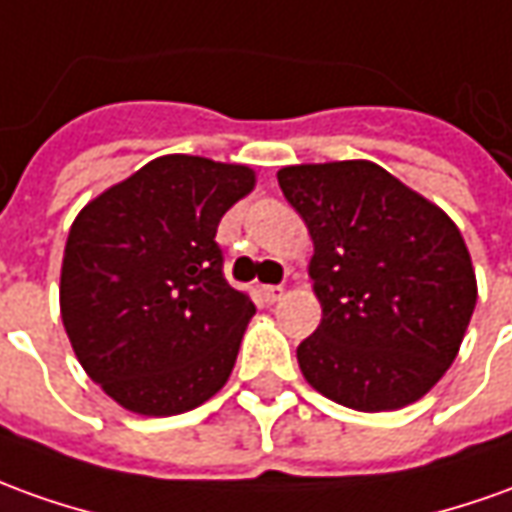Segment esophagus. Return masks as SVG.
I'll use <instances>...</instances> for the list:
<instances>
[{
    "label": "esophagus",
    "instance_id": "34e87169",
    "mask_svg": "<svg viewBox=\"0 0 512 512\" xmlns=\"http://www.w3.org/2000/svg\"><path fill=\"white\" fill-rule=\"evenodd\" d=\"M262 295L267 303H276L284 298V287H273V284H267V287H262Z\"/></svg>",
    "mask_w": 512,
    "mask_h": 512
}]
</instances>
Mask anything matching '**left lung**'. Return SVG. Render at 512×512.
I'll return each mask as SVG.
<instances>
[{
  "label": "left lung",
  "mask_w": 512,
  "mask_h": 512,
  "mask_svg": "<svg viewBox=\"0 0 512 512\" xmlns=\"http://www.w3.org/2000/svg\"><path fill=\"white\" fill-rule=\"evenodd\" d=\"M309 228L312 290L323 317L298 345L320 396L359 412L424 398L460 351L477 276L460 228L373 161L278 169Z\"/></svg>",
  "instance_id": "8db88e82"
}]
</instances>
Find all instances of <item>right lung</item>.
Masks as SVG:
<instances>
[{
	"label": "right lung",
	"mask_w": 512,
	"mask_h": 512,
	"mask_svg": "<svg viewBox=\"0 0 512 512\" xmlns=\"http://www.w3.org/2000/svg\"><path fill=\"white\" fill-rule=\"evenodd\" d=\"M256 172L203 155H161L88 200L61 264L74 357L119 407L181 415L220 393L256 306L222 276V214Z\"/></svg>",
	"instance_id": "1"
}]
</instances>
